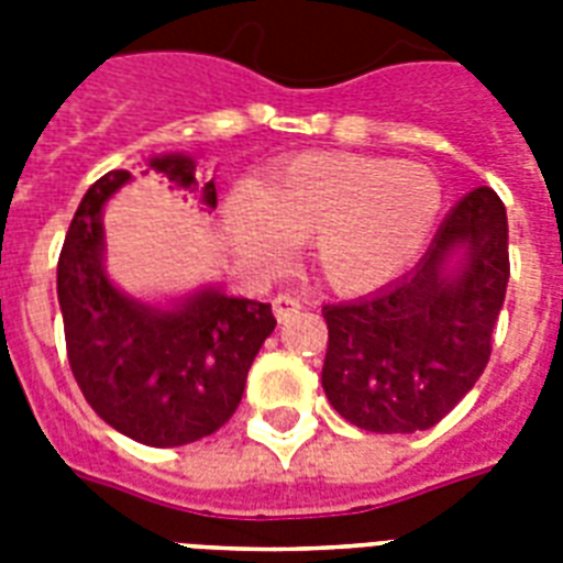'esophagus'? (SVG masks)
<instances>
[{
    "mask_svg": "<svg viewBox=\"0 0 563 563\" xmlns=\"http://www.w3.org/2000/svg\"><path fill=\"white\" fill-rule=\"evenodd\" d=\"M300 309H303V303H300V298H295V295H286V291H283V295H277V298H274V316H277V321H289L291 316H298Z\"/></svg>",
    "mask_w": 563,
    "mask_h": 563,
    "instance_id": "esophagus-1",
    "label": "esophagus"
}]
</instances>
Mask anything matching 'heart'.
Masks as SVG:
<instances>
[{
	"label": "heart",
	"mask_w": 563,
	"mask_h": 563,
	"mask_svg": "<svg viewBox=\"0 0 563 563\" xmlns=\"http://www.w3.org/2000/svg\"><path fill=\"white\" fill-rule=\"evenodd\" d=\"M444 207L441 180L415 163L307 154L228 201L239 251L274 263L289 239L309 242L330 289L362 295L391 283L420 254Z\"/></svg>",
	"instance_id": "1"
}]
</instances>
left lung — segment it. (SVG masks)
Listing matches in <instances>:
<instances>
[{"mask_svg": "<svg viewBox=\"0 0 563 563\" xmlns=\"http://www.w3.org/2000/svg\"><path fill=\"white\" fill-rule=\"evenodd\" d=\"M508 274L506 207L490 187L473 189L406 277L327 303V400L368 432L435 427L488 365Z\"/></svg>", "mask_w": 563, "mask_h": 563, "instance_id": "left-lung-1", "label": "left lung"}]
</instances>
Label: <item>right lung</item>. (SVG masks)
Wrapping results in <instances>:
<instances>
[{"instance_id": "right-lung-1", "label": "right lung", "mask_w": 563, "mask_h": 563, "mask_svg": "<svg viewBox=\"0 0 563 563\" xmlns=\"http://www.w3.org/2000/svg\"><path fill=\"white\" fill-rule=\"evenodd\" d=\"M180 189L195 192V161L163 154L148 161ZM131 175L108 172L75 210L57 260V300L75 383L104 423L148 446H180L212 435L236 411L251 362L274 333L272 303L219 289L152 307L128 298L104 272L101 207ZM216 207V184H203Z\"/></svg>"}]
</instances>
